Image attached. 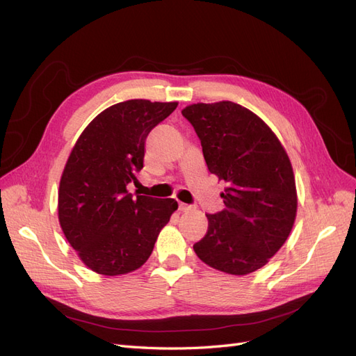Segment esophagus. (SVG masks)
<instances>
[{"label":"esophagus","instance_id":"1","mask_svg":"<svg viewBox=\"0 0 356 356\" xmlns=\"http://www.w3.org/2000/svg\"><path fill=\"white\" fill-rule=\"evenodd\" d=\"M178 209H179L181 212H186V211L191 209V207H190V204H186V203H182V202H179V204H178Z\"/></svg>","mask_w":356,"mask_h":356}]
</instances>
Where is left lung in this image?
Listing matches in <instances>:
<instances>
[{"mask_svg": "<svg viewBox=\"0 0 356 356\" xmlns=\"http://www.w3.org/2000/svg\"><path fill=\"white\" fill-rule=\"evenodd\" d=\"M182 115L195 127L211 174L227 182L225 208L207 213L208 232L193 250L224 273H252L281 250L296 221L289 157L272 129L239 104H193Z\"/></svg>", "mask_w": 356, "mask_h": 356, "instance_id": "obj_1", "label": "left lung"}]
</instances>
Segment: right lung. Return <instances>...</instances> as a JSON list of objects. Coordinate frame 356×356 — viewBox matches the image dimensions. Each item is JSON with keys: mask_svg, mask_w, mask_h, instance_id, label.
I'll return each mask as SVG.
<instances>
[{"mask_svg": "<svg viewBox=\"0 0 356 356\" xmlns=\"http://www.w3.org/2000/svg\"><path fill=\"white\" fill-rule=\"evenodd\" d=\"M178 102L131 99L96 115L75 143L62 172L59 222L90 270L134 272L152 255L160 230L178 209L174 199L127 191L144 168L145 139Z\"/></svg>", "mask_w": 356, "mask_h": 356, "instance_id": "right-lung-1", "label": "right lung"}]
</instances>
